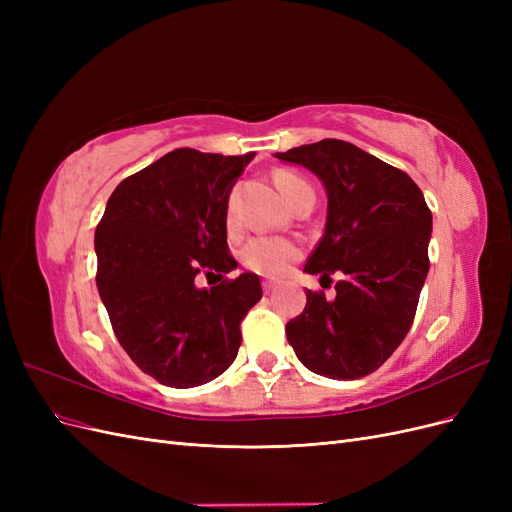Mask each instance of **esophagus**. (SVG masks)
I'll list each match as a JSON object with an SVG mask.
<instances>
[{
    "mask_svg": "<svg viewBox=\"0 0 512 512\" xmlns=\"http://www.w3.org/2000/svg\"><path fill=\"white\" fill-rule=\"evenodd\" d=\"M277 288V284L275 282H271V280H265V282H262V290H265V292H273Z\"/></svg>",
    "mask_w": 512,
    "mask_h": 512,
    "instance_id": "obj_1",
    "label": "esophagus"
}]
</instances>
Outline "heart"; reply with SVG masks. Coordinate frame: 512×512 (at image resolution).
Listing matches in <instances>:
<instances>
[{
	"instance_id": "heart-1",
	"label": "heart",
	"mask_w": 512,
	"mask_h": 512,
	"mask_svg": "<svg viewBox=\"0 0 512 512\" xmlns=\"http://www.w3.org/2000/svg\"><path fill=\"white\" fill-rule=\"evenodd\" d=\"M273 181L290 207L297 205L305 194L314 192L312 185H309L301 175L292 173V170H286V168L275 170ZM228 226L230 228L235 226L232 211H228ZM299 254H301L299 245L290 239L256 237L241 250V262L254 273L267 275V277H280L290 269V265L299 258Z\"/></svg>"
}]
</instances>
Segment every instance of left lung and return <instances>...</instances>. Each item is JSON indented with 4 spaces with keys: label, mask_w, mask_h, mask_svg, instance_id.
<instances>
[{
    "label": "left lung",
    "mask_w": 512,
    "mask_h": 512,
    "mask_svg": "<svg viewBox=\"0 0 512 512\" xmlns=\"http://www.w3.org/2000/svg\"><path fill=\"white\" fill-rule=\"evenodd\" d=\"M324 183L327 226L305 271L344 273L335 299L307 290L288 344L314 374L356 380L376 371L408 335L429 271L431 211L421 188L352 143L324 141L275 153Z\"/></svg>",
    "instance_id": "obj_1"
}]
</instances>
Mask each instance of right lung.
I'll return each mask as SVG.
<instances>
[{"label":"right lung","mask_w":512,"mask_h":512,"mask_svg":"<svg viewBox=\"0 0 512 512\" xmlns=\"http://www.w3.org/2000/svg\"><path fill=\"white\" fill-rule=\"evenodd\" d=\"M254 160L175 149L123 179L96 228L100 299L121 348L173 389L205 384L230 367L241 320L260 301L258 275L228 252V196ZM221 284L198 289L195 275Z\"/></svg>","instance_id":"right-lung-1"}]
</instances>
